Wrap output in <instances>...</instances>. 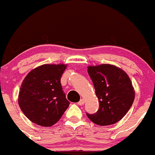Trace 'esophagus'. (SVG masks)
Wrapping results in <instances>:
<instances>
[{
  "label": "esophagus",
  "mask_w": 155,
  "mask_h": 155,
  "mask_svg": "<svg viewBox=\"0 0 155 155\" xmlns=\"http://www.w3.org/2000/svg\"><path fill=\"white\" fill-rule=\"evenodd\" d=\"M84 104H85V100H84V99H80V102L78 103V104H79V105H84Z\"/></svg>",
  "instance_id": "esophagus-1"
}]
</instances>
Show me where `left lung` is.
<instances>
[{"label": "left lung", "mask_w": 155, "mask_h": 155, "mask_svg": "<svg viewBox=\"0 0 155 155\" xmlns=\"http://www.w3.org/2000/svg\"><path fill=\"white\" fill-rule=\"evenodd\" d=\"M95 87L99 108L95 114H87L99 126L114 124L123 119L134 100V87L128 75L119 67L104 64L87 67Z\"/></svg>", "instance_id": "1"}]
</instances>
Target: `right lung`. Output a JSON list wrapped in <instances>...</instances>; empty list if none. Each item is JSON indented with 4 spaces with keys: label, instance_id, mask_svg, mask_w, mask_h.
<instances>
[{
    "label": "right lung",
    "instance_id": "1",
    "mask_svg": "<svg viewBox=\"0 0 155 155\" xmlns=\"http://www.w3.org/2000/svg\"><path fill=\"white\" fill-rule=\"evenodd\" d=\"M67 64H43L29 71L20 87L18 104L32 123L51 127L62 117L69 103L60 84Z\"/></svg>",
    "mask_w": 155,
    "mask_h": 155
}]
</instances>
